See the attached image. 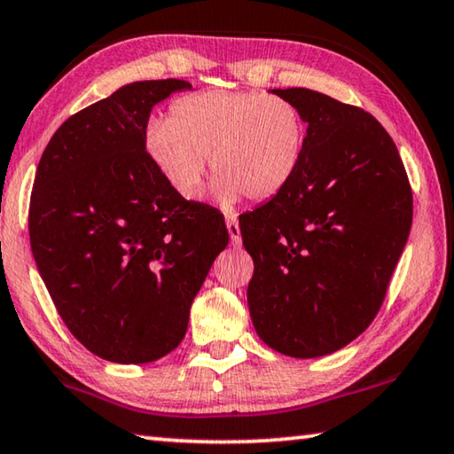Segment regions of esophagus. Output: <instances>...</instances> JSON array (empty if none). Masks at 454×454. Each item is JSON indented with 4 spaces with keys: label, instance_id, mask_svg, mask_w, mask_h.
Masks as SVG:
<instances>
[{
    "label": "esophagus",
    "instance_id": "34e87169",
    "mask_svg": "<svg viewBox=\"0 0 454 454\" xmlns=\"http://www.w3.org/2000/svg\"><path fill=\"white\" fill-rule=\"evenodd\" d=\"M225 223H227V231H229V237H231V245H241V229H239V223H237L235 215L229 213L225 217Z\"/></svg>",
    "mask_w": 454,
    "mask_h": 454
}]
</instances>
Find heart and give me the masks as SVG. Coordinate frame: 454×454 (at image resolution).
Returning <instances> with one entry per match:
<instances>
[{"mask_svg":"<svg viewBox=\"0 0 454 454\" xmlns=\"http://www.w3.org/2000/svg\"><path fill=\"white\" fill-rule=\"evenodd\" d=\"M306 140V118L294 102L254 90L183 96L170 118H151L145 126L148 157L184 200L200 197L209 157L223 203L241 195L276 197L300 168Z\"/></svg>","mask_w":454,"mask_h":454,"instance_id":"heart-1","label":"heart"}]
</instances>
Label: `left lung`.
<instances>
[{"instance_id": "1", "label": "left lung", "mask_w": 454, "mask_h": 454, "mask_svg": "<svg viewBox=\"0 0 454 454\" xmlns=\"http://www.w3.org/2000/svg\"><path fill=\"white\" fill-rule=\"evenodd\" d=\"M308 122L287 187L239 217L254 257L247 301L267 346L317 358L374 322L412 225V189L376 118L308 88L271 90Z\"/></svg>"}]
</instances>
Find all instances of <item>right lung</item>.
I'll use <instances>...</instances> for the list:
<instances>
[{"label": "right lung", "instance_id": "obj_1", "mask_svg": "<svg viewBox=\"0 0 454 454\" xmlns=\"http://www.w3.org/2000/svg\"><path fill=\"white\" fill-rule=\"evenodd\" d=\"M189 88L175 78L122 86L59 126L35 170V265L72 336L108 362L173 352L229 243L225 219L178 197L145 148L154 104Z\"/></svg>", "mask_w": 454, "mask_h": 454}]
</instances>
